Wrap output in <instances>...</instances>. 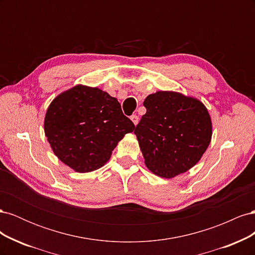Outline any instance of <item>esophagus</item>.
Segmentation results:
<instances>
[{
	"label": "esophagus",
	"instance_id": "esophagus-1",
	"mask_svg": "<svg viewBox=\"0 0 255 255\" xmlns=\"http://www.w3.org/2000/svg\"><path fill=\"white\" fill-rule=\"evenodd\" d=\"M130 120H132L134 125L136 126L137 123H138V121H139V118H138L137 115H133V116H130Z\"/></svg>",
	"mask_w": 255,
	"mask_h": 255
}]
</instances>
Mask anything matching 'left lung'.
<instances>
[{
	"mask_svg": "<svg viewBox=\"0 0 255 255\" xmlns=\"http://www.w3.org/2000/svg\"><path fill=\"white\" fill-rule=\"evenodd\" d=\"M146 113L134 133L149 170L172 179L201 159L212 139L211 116L200 100L175 91L145 98Z\"/></svg>",
	"mask_w": 255,
	"mask_h": 255,
	"instance_id": "8db88e82",
	"label": "left lung"
}]
</instances>
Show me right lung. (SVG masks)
I'll return each instance as SVG.
<instances>
[{
    "label": "right lung",
    "instance_id": "1",
    "mask_svg": "<svg viewBox=\"0 0 255 255\" xmlns=\"http://www.w3.org/2000/svg\"><path fill=\"white\" fill-rule=\"evenodd\" d=\"M134 128L117 99L84 85L61 92L44 117V134L54 154L80 173L104 166L116 145Z\"/></svg>",
    "mask_w": 255,
    "mask_h": 255
}]
</instances>
